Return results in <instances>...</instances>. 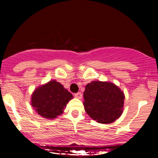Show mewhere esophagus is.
<instances>
[{
    "label": "esophagus",
    "instance_id": "1",
    "mask_svg": "<svg viewBox=\"0 0 158 158\" xmlns=\"http://www.w3.org/2000/svg\"><path fill=\"white\" fill-rule=\"evenodd\" d=\"M74 96H75L76 98H77V99H81V98H82V94H81V92H78V93L74 94Z\"/></svg>",
    "mask_w": 158,
    "mask_h": 158
}]
</instances>
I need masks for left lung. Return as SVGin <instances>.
Masks as SVG:
<instances>
[{"instance_id":"obj_1","label":"left lung","mask_w":158,"mask_h":158,"mask_svg":"<svg viewBox=\"0 0 158 158\" xmlns=\"http://www.w3.org/2000/svg\"><path fill=\"white\" fill-rule=\"evenodd\" d=\"M125 96L113 83L94 81L84 91V108L92 119L99 123H110L123 113Z\"/></svg>"}]
</instances>
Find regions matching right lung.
Segmentation results:
<instances>
[{
	"label": "right lung",
	"instance_id": "obj_1",
	"mask_svg": "<svg viewBox=\"0 0 158 158\" xmlns=\"http://www.w3.org/2000/svg\"><path fill=\"white\" fill-rule=\"evenodd\" d=\"M73 95L55 80L39 87L32 96L31 105L39 115L54 119L64 111Z\"/></svg>",
	"mask_w": 158,
	"mask_h": 158
}]
</instances>
